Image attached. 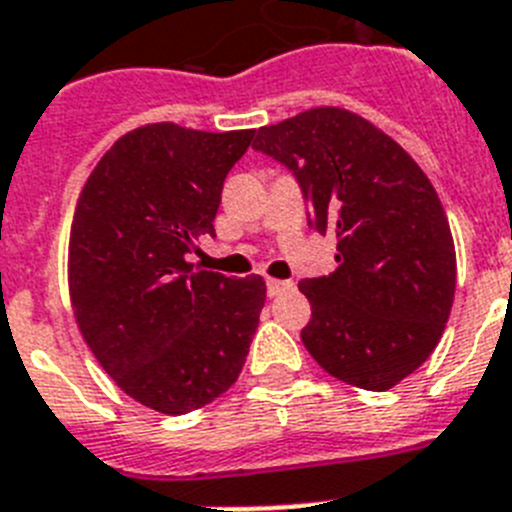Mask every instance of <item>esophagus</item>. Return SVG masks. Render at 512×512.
I'll list each match as a JSON object with an SVG mask.
<instances>
[{"mask_svg": "<svg viewBox=\"0 0 512 512\" xmlns=\"http://www.w3.org/2000/svg\"><path fill=\"white\" fill-rule=\"evenodd\" d=\"M293 286H296V283L293 281H275V278H268V296H281V293H286V291H293Z\"/></svg>", "mask_w": 512, "mask_h": 512, "instance_id": "esophagus-1", "label": "esophagus"}]
</instances>
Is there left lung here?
Instances as JSON below:
<instances>
[{
	"label": "left lung",
	"mask_w": 512,
	"mask_h": 512,
	"mask_svg": "<svg viewBox=\"0 0 512 512\" xmlns=\"http://www.w3.org/2000/svg\"><path fill=\"white\" fill-rule=\"evenodd\" d=\"M252 146L299 180L309 226L337 237V268L299 283L311 304L306 350L345 384L397 386L435 350L456 293L433 182L391 136L342 108L262 126Z\"/></svg>",
	"instance_id": "obj_1"
}]
</instances>
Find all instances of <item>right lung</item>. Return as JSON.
I'll list each match as a JSON object with an SVG mask.
<instances>
[{"label":"right lung","instance_id":"obj_1","mask_svg":"<svg viewBox=\"0 0 512 512\" xmlns=\"http://www.w3.org/2000/svg\"><path fill=\"white\" fill-rule=\"evenodd\" d=\"M252 139V128H133L77 201L69 296L79 332L110 379L162 415L221 397L250 353L265 281L198 270L188 255L213 237L224 180Z\"/></svg>","mask_w":512,"mask_h":512}]
</instances>
